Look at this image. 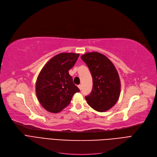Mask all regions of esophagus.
<instances>
[{
    "mask_svg": "<svg viewBox=\"0 0 157 157\" xmlns=\"http://www.w3.org/2000/svg\"><path fill=\"white\" fill-rule=\"evenodd\" d=\"M78 88L81 90H82V85H81V84H79L78 86Z\"/></svg>",
    "mask_w": 157,
    "mask_h": 157,
    "instance_id": "34e87169",
    "label": "esophagus"
}]
</instances>
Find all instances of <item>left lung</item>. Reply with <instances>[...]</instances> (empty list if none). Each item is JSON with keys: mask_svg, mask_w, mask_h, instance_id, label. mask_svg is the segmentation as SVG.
Segmentation results:
<instances>
[{"mask_svg": "<svg viewBox=\"0 0 157 157\" xmlns=\"http://www.w3.org/2000/svg\"><path fill=\"white\" fill-rule=\"evenodd\" d=\"M88 67L93 78V88L85 99L88 104L97 112L110 109L119 99L121 82L117 70L106 56L97 52L81 56Z\"/></svg>", "mask_w": 157, "mask_h": 157, "instance_id": "left-lung-1", "label": "left lung"}]
</instances>
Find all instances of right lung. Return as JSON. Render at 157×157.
I'll use <instances>...</instances> for the list:
<instances>
[{
  "mask_svg": "<svg viewBox=\"0 0 157 157\" xmlns=\"http://www.w3.org/2000/svg\"><path fill=\"white\" fill-rule=\"evenodd\" d=\"M79 54L60 53L43 67L36 84V93L41 106L48 112L58 113L67 107L80 90L75 85L69 70L76 63Z\"/></svg>",
  "mask_w": 157,
  "mask_h": 157,
  "instance_id": "right-lung-1",
  "label": "right lung"
}]
</instances>
